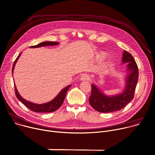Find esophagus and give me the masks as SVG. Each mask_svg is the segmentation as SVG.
<instances>
[{"label":"esophagus","instance_id":"obj_1","mask_svg":"<svg viewBox=\"0 0 155 155\" xmlns=\"http://www.w3.org/2000/svg\"><path fill=\"white\" fill-rule=\"evenodd\" d=\"M80 80L81 81H85L90 80V76L87 74H83L80 76Z\"/></svg>","mask_w":155,"mask_h":155}]
</instances>
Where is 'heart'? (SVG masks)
<instances>
[{"mask_svg":"<svg viewBox=\"0 0 155 155\" xmlns=\"http://www.w3.org/2000/svg\"><path fill=\"white\" fill-rule=\"evenodd\" d=\"M103 57H104V54H101V55H99V58H100V59H101V58H103Z\"/></svg>","mask_w":155,"mask_h":155,"instance_id":"1","label":"heart"}]
</instances>
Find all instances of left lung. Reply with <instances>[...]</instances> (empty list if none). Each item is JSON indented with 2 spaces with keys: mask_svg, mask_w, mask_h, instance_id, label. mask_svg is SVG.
<instances>
[{
  "mask_svg": "<svg viewBox=\"0 0 155 155\" xmlns=\"http://www.w3.org/2000/svg\"><path fill=\"white\" fill-rule=\"evenodd\" d=\"M122 61L123 64L128 63L127 66L128 74L125 78V88L121 93L108 96L94 84L91 85V94L89 97V103L98 112H110L119 110L134 99L138 80V66L133 56L126 51L123 52Z\"/></svg>",
  "mask_w": 155,
  "mask_h": 155,
  "instance_id": "left-lung-1",
  "label": "left lung"
}]
</instances>
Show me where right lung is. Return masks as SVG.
<instances>
[{
  "label": "right lung",
  "instance_id": "add662e5",
  "mask_svg": "<svg viewBox=\"0 0 155 155\" xmlns=\"http://www.w3.org/2000/svg\"><path fill=\"white\" fill-rule=\"evenodd\" d=\"M59 45V43H58V42L45 41V42H43V43H41L36 46H30V48H39V47H42V46H54V45ZM21 54L18 56L15 61L14 62L13 68H12V74H13V69H14V67H15V64H16L17 61H18V58H20ZM70 86L71 85H68L67 87H66L65 88L62 89L61 90V91L59 93V94L52 101H51L48 103H46L41 104H35V103L30 102L28 101H26L25 99H23V98L18 93L15 85V95L17 97V99L19 101H20L24 105H25L28 108L30 109V110H31L34 112H52L55 111L56 110H58L62 105L64 101L65 100L66 93H67L68 90L69 89V88L70 87Z\"/></svg>",
  "mask_w": 155,
  "mask_h": 155
}]
</instances>
